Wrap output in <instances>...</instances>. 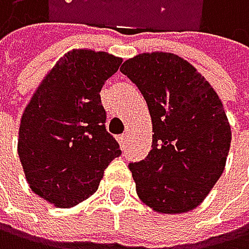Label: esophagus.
Instances as JSON below:
<instances>
[{"label":"esophagus","mask_w":249,"mask_h":249,"mask_svg":"<svg viewBox=\"0 0 249 249\" xmlns=\"http://www.w3.org/2000/svg\"><path fill=\"white\" fill-rule=\"evenodd\" d=\"M127 141H128V136H125V135H122V136L118 138V142H119V145L122 147V150L127 148Z\"/></svg>","instance_id":"obj_1"}]
</instances>
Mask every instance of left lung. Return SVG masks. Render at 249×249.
<instances>
[{
  "label": "left lung",
  "mask_w": 249,
  "mask_h": 249,
  "mask_svg": "<svg viewBox=\"0 0 249 249\" xmlns=\"http://www.w3.org/2000/svg\"><path fill=\"white\" fill-rule=\"evenodd\" d=\"M121 71L143 94L155 133L148 156L130 163L139 199L160 214L195 210L225 170L231 127L222 101L175 53H139Z\"/></svg>",
  "instance_id": "left-lung-1"
}]
</instances>
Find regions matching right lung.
I'll use <instances>...</instances> for the list:
<instances>
[{
  "mask_svg": "<svg viewBox=\"0 0 249 249\" xmlns=\"http://www.w3.org/2000/svg\"><path fill=\"white\" fill-rule=\"evenodd\" d=\"M122 58L73 49L44 76L19 122L18 156L35 195L71 208L98 190L108 163L121 155L106 130L101 89Z\"/></svg>",
  "mask_w": 249,
  "mask_h": 249,
  "instance_id": "add662e5",
  "label": "right lung"
}]
</instances>
